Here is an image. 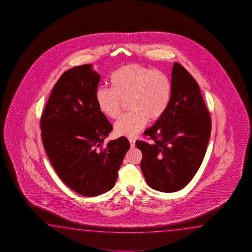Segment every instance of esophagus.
I'll use <instances>...</instances> for the list:
<instances>
[{"label":"esophagus","instance_id":"34e87169","mask_svg":"<svg viewBox=\"0 0 252 252\" xmlns=\"http://www.w3.org/2000/svg\"><path fill=\"white\" fill-rule=\"evenodd\" d=\"M128 141H129V143H130V146H131V147H134V146H135V143H136V141L134 140V139H131V138H129Z\"/></svg>","mask_w":252,"mask_h":252}]
</instances>
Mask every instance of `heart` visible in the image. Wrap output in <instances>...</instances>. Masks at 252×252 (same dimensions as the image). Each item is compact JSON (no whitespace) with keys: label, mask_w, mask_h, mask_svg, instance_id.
Segmentation results:
<instances>
[{"label":"heart","mask_w":252,"mask_h":252,"mask_svg":"<svg viewBox=\"0 0 252 252\" xmlns=\"http://www.w3.org/2000/svg\"><path fill=\"white\" fill-rule=\"evenodd\" d=\"M110 84L111 89L98 88L95 97L99 111L110 119L119 117L122 101L128 100L130 112L115 124V133L119 136L136 137L148 120L160 119L170 104V79L160 70L128 64L112 74Z\"/></svg>","instance_id":"heart-1"}]
</instances>
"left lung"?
<instances>
[{
  "mask_svg": "<svg viewBox=\"0 0 252 252\" xmlns=\"http://www.w3.org/2000/svg\"><path fill=\"white\" fill-rule=\"evenodd\" d=\"M171 86L167 110L144 132L153 142H136L146 183L161 192L178 191L191 181L205 157L212 129L199 86L178 63L172 68Z\"/></svg>",
  "mask_w": 252,
  "mask_h": 252,
  "instance_id": "obj_1",
  "label": "left lung"
}]
</instances>
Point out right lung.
Masks as SVG:
<instances>
[{"instance_id": "obj_1", "label": "right lung", "mask_w": 252, "mask_h": 252, "mask_svg": "<svg viewBox=\"0 0 252 252\" xmlns=\"http://www.w3.org/2000/svg\"><path fill=\"white\" fill-rule=\"evenodd\" d=\"M99 80L92 64L65 71L40 119L43 145L52 166L64 184L82 196L110 190L129 148L125 137L103 145L113 127L96 102Z\"/></svg>"}]
</instances>
